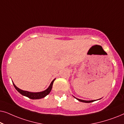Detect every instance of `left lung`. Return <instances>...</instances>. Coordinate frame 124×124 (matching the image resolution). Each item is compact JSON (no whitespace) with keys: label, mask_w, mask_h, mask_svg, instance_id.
I'll return each instance as SVG.
<instances>
[{"label":"left lung","mask_w":124,"mask_h":124,"mask_svg":"<svg viewBox=\"0 0 124 124\" xmlns=\"http://www.w3.org/2000/svg\"><path fill=\"white\" fill-rule=\"evenodd\" d=\"M76 99H77L78 101H81V102H84V103H91V102H93V101H84V100H81V99H78V98H76Z\"/></svg>","instance_id":"left-lung-1"}]
</instances>
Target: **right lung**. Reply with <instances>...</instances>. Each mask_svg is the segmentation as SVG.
<instances>
[{
  "label": "right lung",
  "mask_w": 124,
  "mask_h": 124,
  "mask_svg": "<svg viewBox=\"0 0 124 124\" xmlns=\"http://www.w3.org/2000/svg\"><path fill=\"white\" fill-rule=\"evenodd\" d=\"M55 79H54V80L52 81V82L51 83L50 85L48 87V89H46L45 91H42V92H39V93H31V92H29V91L22 90L18 89L17 87H16V85H15L13 83V86H14L15 89L18 91V92H19L20 94L23 95L27 96V97H28L29 98H30V99H41V98L45 97L47 95L50 93V91H51V89L52 87V85H53L54 81H55Z\"/></svg>",
  "instance_id": "add662e5"
}]
</instances>
